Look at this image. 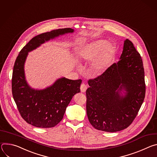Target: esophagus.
<instances>
[{"mask_svg":"<svg viewBox=\"0 0 157 157\" xmlns=\"http://www.w3.org/2000/svg\"><path fill=\"white\" fill-rule=\"evenodd\" d=\"M86 89H87V86L86 85H85V83H82L80 86V90L82 92H85Z\"/></svg>","mask_w":157,"mask_h":157,"instance_id":"1","label":"esophagus"}]
</instances>
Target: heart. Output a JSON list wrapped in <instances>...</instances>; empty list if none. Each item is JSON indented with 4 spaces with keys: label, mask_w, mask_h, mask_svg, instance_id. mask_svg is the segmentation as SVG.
Wrapping results in <instances>:
<instances>
[{
    "label": "heart",
    "mask_w": 157,
    "mask_h": 157,
    "mask_svg": "<svg viewBox=\"0 0 157 157\" xmlns=\"http://www.w3.org/2000/svg\"><path fill=\"white\" fill-rule=\"evenodd\" d=\"M82 60L92 62L93 68L97 73H101L112 63L115 57V48L107 40H98L86 44L80 52Z\"/></svg>",
    "instance_id": "heart-1"
}]
</instances>
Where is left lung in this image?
<instances>
[{
    "label": "left lung",
    "instance_id": "8db88e82",
    "mask_svg": "<svg viewBox=\"0 0 157 157\" xmlns=\"http://www.w3.org/2000/svg\"><path fill=\"white\" fill-rule=\"evenodd\" d=\"M119 61L94 79L86 90V114L96 129L116 132L136 117L145 95L142 59L133 43L124 41Z\"/></svg>",
    "mask_w": 157,
    "mask_h": 157
}]
</instances>
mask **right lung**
Listing matches in <instances>:
<instances>
[{
    "mask_svg": "<svg viewBox=\"0 0 157 157\" xmlns=\"http://www.w3.org/2000/svg\"><path fill=\"white\" fill-rule=\"evenodd\" d=\"M74 32L73 29L65 28L38 35L23 47L16 59L12 79L13 98L22 117L34 127L51 128L57 125L72 97L80 92L82 80L61 77L45 89L32 88L26 80L24 70L29 52L50 40Z\"/></svg>",
    "mask_w": 157,
    "mask_h": 157,
    "instance_id": "add662e5",
    "label": "right lung"
}]
</instances>
